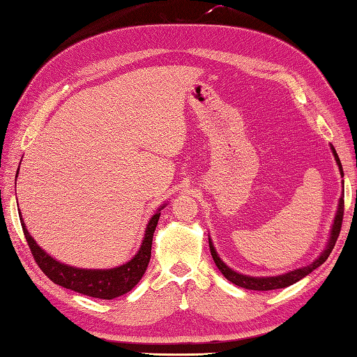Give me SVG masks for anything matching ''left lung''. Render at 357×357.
Returning <instances> with one entry per match:
<instances>
[{"instance_id": "1", "label": "left lung", "mask_w": 357, "mask_h": 357, "mask_svg": "<svg viewBox=\"0 0 357 357\" xmlns=\"http://www.w3.org/2000/svg\"><path fill=\"white\" fill-rule=\"evenodd\" d=\"M333 154H334V157H336V162L339 165L340 174H342V177H344V171H342L340 160H339V157L336 154V149H334V148H333ZM342 220H344V199L339 200V208H337L336 219H334V225H333V229H331L330 242H328V245H326V250L321 254V256H319V259H316L308 266L299 268V270H294V271L282 274V275H275V278H250V275H243V274H238L236 271H232L231 268L225 265L223 261L220 260V257L217 256V252H215L214 246H213V242L209 240L211 256H213L217 268H219V270L222 271L225 278H227L229 282L236 283L237 287H242V288H246V289H254V291H270V289L287 288L289 285H293V283H296L297 280L303 279L305 275H308L310 273L314 271L317 266H321L324 261L328 259V256L334 248V245H336V240L339 237V232H340V228H342Z\"/></svg>"}]
</instances>
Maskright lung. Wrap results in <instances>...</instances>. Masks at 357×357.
I'll use <instances>...</instances> for the list:
<instances>
[{
	"label": "right lung",
	"mask_w": 357,
	"mask_h": 357,
	"mask_svg": "<svg viewBox=\"0 0 357 357\" xmlns=\"http://www.w3.org/2000/svg\"><path fill=\"white\" fill-rule=\"evenodd\" d=\"M158 217L160 209L149 220L146 232H144L143 243L140 246V250L135 254V257L132 260H129L128 264L112 268V270H79V268L60 264V261L54 260L49 254H46L35 243V240L31 237V234H29L24 227L23 219L20 220L21 227H23L29 250H31L36 265L40 266V270L45 273L50 280L60 287L77 291L79 294L111 301L121 294H126L128 291L132 289L143 278L151 259L152 237H154Z\"/></svg>",
	"instance_id": "1"
}]
</instances>
